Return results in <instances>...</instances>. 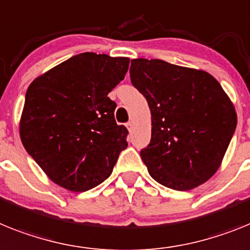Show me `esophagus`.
<instances>
[{
	"mask_svg": "<svg viewBox=\"0 0 250 250\" xmlns=\"http://www.w3.org/2000/svg\"><path fill=\"white\" fill-rule=\"evenodd\" d=\"M125 127H127V129L129 132L132 131V128H133V123L132 122H128V123H125Z\"/></svg>",
	"mask_w": 250,
	"mask_h": 250,
	"instance_id": "obj_1",
	"label": "esophagus"
}]
</instances>
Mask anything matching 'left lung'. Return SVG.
<instances>
[{
	"mask_svg": "<svg viewBox=\"0 0 250 250\" xmlns=\"http://www.w3.org/2000/svg\"><path fill=\"white\" fill-rule=\"evenodd\" d=\"M129 75L151 110V142L141 157L152 179L177 191L208 181L236 128L234 105L218 80L158 59H133Z\"/></svg>",
	"mask_w": 250,
	"mask_h": 250,
	"instance_id": "obj_1",
	"label": "left lung"
}]
</instances>
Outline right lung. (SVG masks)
<instances>
[{"label": "right lung", "mask_w": 250, "mask_h": 250, "mask_svg": "<svg viewBox=\"0 0 250 250\" xmlns=\"http://www.w3.org/2000/svg\"><path fill=\"white\" fill-rule=\"evenodd\" d=\"M128 58L83 53L30 84L20 121L23 147L49 179L86 191L110 176L128 131L114 119L108 93L128 70Z\"/></svg>", "instance_id": "1"}]
</instances>
